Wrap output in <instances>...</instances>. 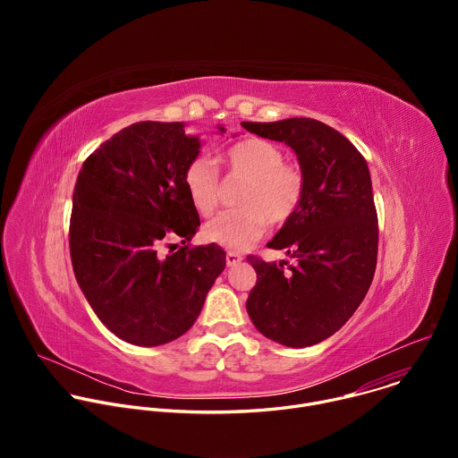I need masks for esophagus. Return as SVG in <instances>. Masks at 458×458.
<instances>
[{
	"mask_svg": "<svg viewBox=\"0 0 458 458\" xmlns=\"http://www.w3.org/2000/svg\"><path fill=\"white\" fill-rule=\"evenodd\" d=\"M242 260V257L239 255V253H235V251H228L226 253V265L228 267H235V265H239Z\"/></svg>",
	"mask_w": 458,
	"mask_h": 458,
	"instance_id": "1",
	"label": "esophagus"
}]
</instances>
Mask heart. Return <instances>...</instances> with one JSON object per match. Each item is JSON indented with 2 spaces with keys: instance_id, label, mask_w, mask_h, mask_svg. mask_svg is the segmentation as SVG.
Instances as JSON below:
<instances>
[{
  "instance_id": "obj_1",
  "label": "heart",
  "mask_w": 458,
  "mask_h": 458,
  "mask_svg": "<svg viewBox=\"0 0 458 458\" xmlns=\"http://www.w3.org/2000/svg\"><path fill=\"white\" fill-rule=\"evenodd\" d=\"M223 161L235 174L248 177L237 203L241 208L221 212L205 225L208 242L228 250H244L265 233L268 221L284 223L299 208L304 195V175L299 166L284 163V152L259 138L232 145ZM184 188L199 214L217 208L219 174L212 159L195 157L184 170Z\"/></svg>"
}]
</instances>
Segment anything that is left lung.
Returning <instances> with one entry per match:
<instances>
[{
  "instance_id": "left-lung-1",
  "label": "left lung",
  "mask_w": 458,
  "mask_h": 458,
  "mask_svg": "<svg viewBox=\"0 0 458 458\" xmlns=\"http://www.w3.org/2000/svg\"><path fill=\"white\" fill-rule=\"evenodd\" d=\"M242 126L288 145L304 175L299 208L268 242L295 263L250 257L257 284L246 311L265 337L313 346L343 328L373 281L378 226L369 168L341 132L311 117Z\"/></svg>"
}]
</instances>
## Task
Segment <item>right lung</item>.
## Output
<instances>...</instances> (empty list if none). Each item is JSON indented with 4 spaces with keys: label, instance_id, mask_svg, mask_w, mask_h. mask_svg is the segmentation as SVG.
<instances>
[{
    "label": "right lung",
    "instance_id": "1",
    "mask_svg": "<svg viewBox=\"0 0 458 458\" xmlns=\"http://www.w3.org/2000/svg\"><path fill=\"white\" fill-rule=\"evenodd\" d=\"M184 126L141 121L119 130L89 156L74 186L76 281L106 328L134 346L184 335L226 267L214 242L163 253L172 235L184 244L199 226L184 170L199 156L201 140Z\"/></svg>",
    "mask_w": 458,
    "mask_h": 458
}]
</instances>
